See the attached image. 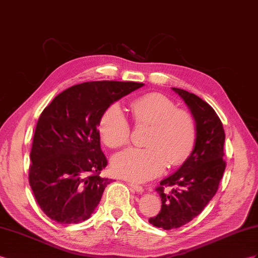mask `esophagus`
<instances>
[{
  "mask_svg": "<svg viewBox=\"0 0 258 258\" xmlns=\"http://www.w3.org/2000/svg\"><path fill=\"white\" fill-rule=\"evenodd\" d=\"M127 184H128V186L130 187H132L133 188L135 192H138V193H142L143 190H144V187L142 186V185H138V184H136V183H133V182H127Z\"/></svg>",
  "mask_w": 258,
  "mask_h": 258,
  "instance_id": "1",
  "label": "esophagus"
}]
</instances>
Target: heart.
Segmentation results:
<instances>
[{
	"instance_id": "b5f03b06",
	"label": "heart",
	"mask_w": 258,
	"mask_h": 258,
	"mask_svg": "<svg viewBox=\"0 0 258 258\" xmlns=\"http://www.w3.org/2000/svg\"><path fill=\"white\" fill-rule=\"evenodd\" d=\"M136 125H150L146 148H127L112 158L113 172L125 179L147 181L161 174L167 164L177 167L187 159L196 141V122L166 96L148 94L131 103ZM99 133L111 148L130 141L131 125L118 104H111L99 121Z\"/></svg>"
}]
</instances>
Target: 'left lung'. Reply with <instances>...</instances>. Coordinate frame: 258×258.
I'll return each instance as SVG.
<instances>
[{"instance_id":"obj_1","label":"left lung","mask_w":258,"mask_h":258,"mask_svg":"<svg viewBox=\"0 0 258 258\" xmlns=\"http://www.w3.org/2000/svg\"><path fill=\"white\" fill-rule=\"evenodd\" d=\"M173 90L192 112L197 134L192 154L156 188L161 197V210L149 222L164 230L180 228L200 215L217 193L226 169L224 130L219 116L200 97L180 88ZM167 186L174 187L170 194L164 192Z\"/></svg>"}]
</instances>
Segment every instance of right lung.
Segmentation results:
<instances>
[{
  "instance_id": "obj_1",
  "label": "right lung",
  "mask_w": 258,
  "mask_h": 258,
  "mask_svg": "<svg viewBox=\"0 0 258 258\" xmlns=\"http://www.w3.org/2000/svg\"><path fill=\"white\" fill-rule=\"evenodd\" d=\"M134 82L98 81L58 94L39 117L30 151L29 184L41 210L62 224L91 216L101 200L108 160L97 126L114 101L141 88Z\"/></svg>"
}]
</instances>
